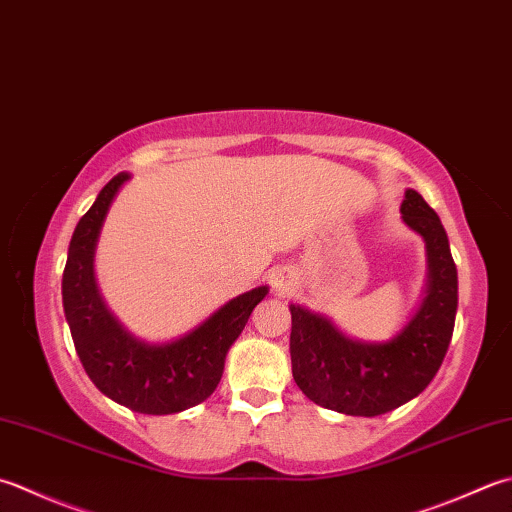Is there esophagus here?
I'll list each match as a JSON object with an SVG mask.
<instances>
[{
  "label": "esophagus",
  "instance_id": "obj_1",
  "mask_svg": "<svg viewBox=\"0 0 512 512\" xmlns=\"http://www.w3.org/2000/svg\"><path fill=\"white\" fill-rule=\"evenodd\" d=\"M273 288L277 290V293L286 295L288 290L293 288V277L286 275V273H279V275H275V277H273Z\"/></svg>",
  "mask_w": 512,
  "mask_h": 512
}]
</instances>
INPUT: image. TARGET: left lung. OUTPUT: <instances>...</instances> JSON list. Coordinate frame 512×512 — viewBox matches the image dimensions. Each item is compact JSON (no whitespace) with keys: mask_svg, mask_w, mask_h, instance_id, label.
Masks as SVG:
<instances>
[{"mask_svg":"<svg viewBox=\"0 0 512 512\" xmlns=\"http://www.w3.org/2000/svg\"><path fill=\"white\" fill-rule=\"evenodd\" d=\"M402 217L424 237L428 253L426 297L402 333L364 344L290 304L293 377L317 406L355 417L384 415L422 393L444 362L457 313V268L446 230L417 190H406Z\"/></svg>","mask_w":512,"mask_h":512,"instance_id":"obj_1","label":"left lung"}]
</instances>
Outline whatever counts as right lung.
Listing matches in <instances>:
<instances>
[{"mask_svg":"<svg viewBox=\"0 0 512 512\" xmlns=\"http://www.w3.org/2000/svg\"><path fill=\"white\" fill-rule=\"evenodd\" d=\"M128 173L115 175L79 219L62 277L66 322L86 375L113 402L144 415H173L213 395L228 348L242 335L253 308L266 297L259 286L230 299L206 322L170 344L135 339L110 315L99 295L93 257L99 230Z\"/></svg>","mask_w":512,"mask_h":512,"instance_id":"add662e5","label":"right lung"}]
</instances>
